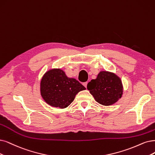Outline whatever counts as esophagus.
<instances>
[{"label":"esophagus","mask_w":155,"mask_h":155,"mask_svg":"<svg viewBox=\"0 0 155 155\" xmlns=\"http://www.w3.org/2000/svg\"><path fill=\"white\" fill-rule=\"evenodd\" d=\"M87 84H88V82H84V83L83 84V85H84V86H85V87H87Z\"/></svg>","instance_id":"obj_1"}]
</instances>
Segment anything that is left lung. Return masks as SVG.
<instances>
[{"label": "left lung", "mask_w": 155, "mask_h": 155, "mask_svg": "<svg viewBox=\"0 0 155 155\" xmlns=\"http://www.w3.org/2000/svg\"><path fill=\"white\" fill-rule=\"evenodd\" d=\"M87 89L100 104L109 106L121 98L123 91L121 79L116 74L100 71L96 79L88 83Z\"/></svg>", "instance_id": "8db88e82"}]
</instances>
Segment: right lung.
Listing matches in <instances>:
<instances>
[{
	"mask_svg": "<svg viewBox=\"0 0 155 155\" xmlns=\"http://www.w3.org/2000/svg\"><path fill=\"white\" fill-rule=\"evenodd\" d=\"M85 87L76 79L68 78L61 69L46 73L41 81V95L47 104L64 108L73 101L76 94Z\"/></svg>",
	"mask_w": 155,
	"mask_h": 155,
	"instance_id": "add662e5",
	"label": "right lung"
}]
</instances>
